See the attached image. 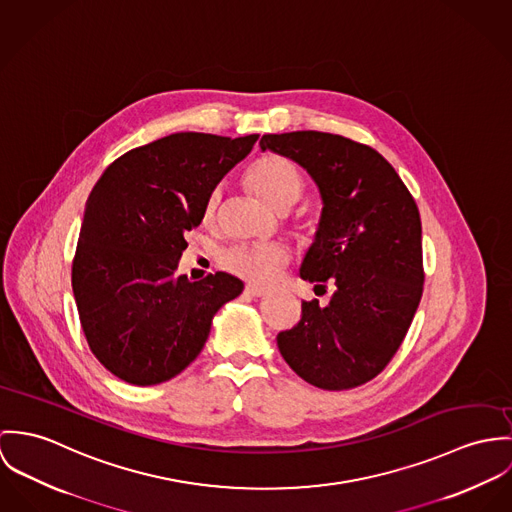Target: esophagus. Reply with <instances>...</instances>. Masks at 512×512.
<instances>
[{
	"label": "esophagus",
	"instance_id": "34e87169",
	"mask_svg": "<svg viewBox=\"0 0 512 512\" xmlns=\"http://www.w3.org/2000/svg\"><path fill=\"white\" fill-rule=\"evenodd\" d=\"M245 294H247V296H255V298H259V296H265V294H267V290H265V288H261V286H255V284H247V286H245Z\"/></svg>",
	"mask_w": 512,
	"mask_h": 512
}]
</instances>
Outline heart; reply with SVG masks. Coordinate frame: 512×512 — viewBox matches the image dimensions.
<instances>
[{
	"label": "heart",
	"instance_id": "1",
	"mask_svg": "<svg viewBox=\"0 0 512 512\" xmlns=\"http://www.w3.org/2000/svg\"><path fill=\"white\" fill-rule=\"evenodd\" d=\"M247 182L271 208L286 210L300 196L302 180L290 161L279 155L257 159L249 171ZM220 202V190H214L206 204V216H214ZM288 249L279 243H241L228 249L222 265L229 273L255 284H271L288 263Z\"/></svg>",
	"mask_w": 512,
	"mask_h": 512
}]
</instances>
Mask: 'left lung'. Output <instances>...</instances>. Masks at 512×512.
Instances as JSON below:
<instances>
[{
	"label": "left lung",
	"instance_id": "left-lung-1",
	"mask_svg": "<svg viewBox=\"0 0 512 512\" xmlns=\"http://www.w3.org/2000/svg\"><path fill=\"white\" fill-rule=\"evenodd\" d=\"M263 151L316 182L322 214L300 279L334 294L302 302L300 322L277 336L290 369L324 391L377 377L397 353L422 296V224L414 198L375 149L320 131L263 135Z\"/></svg>",
	"mask_w": 512,
	"mask_h": 512
}]
</instances>
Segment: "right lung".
Listing matches in <instances>:
<instances>
[{"instance_id": "obj_1", "label": "right lung", "mask_w": 512, "mask_h": 512, "mask_svg": "<svg viewBox=\"0 0 512 512\" xmlns=\"http://www.w3.org/2000/svg\"><path fill=\"white\" fill-rule=\"evenodd\" d=\"M259 135L172 133L131 149L96 182L84 210L72 290L88 345L117 379L151 387L184 371L208 340L216 312L243 283L174 271L210 194Z\"/></svg>"}]
</instances>
